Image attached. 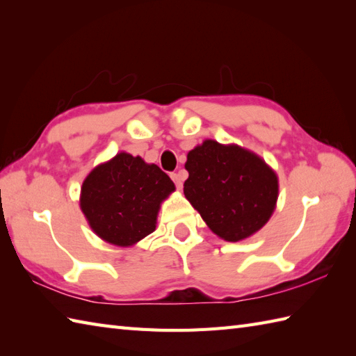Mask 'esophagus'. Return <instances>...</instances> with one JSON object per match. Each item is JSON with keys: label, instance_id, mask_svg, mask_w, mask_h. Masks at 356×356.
I'll use <instances>...</instances> for the list:
<instances>
[{"label": "esophagus", "instance_id": "34e87169", "mask_svg": "<svg viewBox=\"0 0 356 356\" xmlns=\"http://www.w3.org/2000/svg\"><path fill=\"white\" fill-rule=\"evenodd\" d=\"M171 179H172V182L176 184V186L180 190V188H182V182H184L182 176H180L179 172H172V174H171Z\"/></svg>", "mask_w": 356, "mask_h": 356}]
</instances>
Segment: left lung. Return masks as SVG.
Returning a JSON list of instances; mask_svg holds the SVG:
<instances>
[{
    "label": "left lung",
    "mask_w": 356,
    "mask_h": 356,
    "mask_svg": "<svg viewBox=\"0 0 356 356\" xmlns=\"http://www.w3.org/2000/svg\"><path fill=\"white\" fill-rule=\"evenodd\" d=\"M185 168V197L220 238L251 237L274 213L278 177L252 151L208 139L188 153Z\"/></svg>",
    "instance_id": "left-lung-1"
}]
</instances>
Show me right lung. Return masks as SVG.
Wrapping results in <instances>:
<instances>
[{"instance_id": "right-lung-1", "label": "right lung", "mask_w": 356, "mask_h": 356, "mask_svg": "<svg viewBox=\"0 0 356 356\" xmlns=\"http://www.w3.org/2000/svg\"><path fill=\"white\" fill-rule=\"evenodd\" d=\"M176 190L157 165L119 153L97 165L81 188V209L96 236L131 246L156 229L161 203Z\"/></svg>"}]
</instances>
